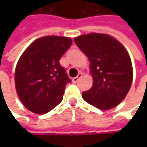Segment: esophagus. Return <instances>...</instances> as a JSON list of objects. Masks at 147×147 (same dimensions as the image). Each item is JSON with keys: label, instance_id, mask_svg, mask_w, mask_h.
Here are the masks:
<instances>
[{"label": "esophagus", "instance_id": "1", "mask_svg": "<svg viewBox=\"0 0 147 147\" xmlns=\"http://www.w3.org/2000/svg\"><path fill=\"white\" fill-rule=\"evenodd\" d=\"M82 76V72H80V73H78V75L76 76V77H74V78H72V82H73L74 83H76V82H78V80L81 78Z\"/></svg>", "mask_w": 147, "mask_h": 147}]
</instances>
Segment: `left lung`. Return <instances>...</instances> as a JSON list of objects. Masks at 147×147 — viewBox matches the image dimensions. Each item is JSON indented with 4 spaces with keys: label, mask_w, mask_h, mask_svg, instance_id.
<instances>
[{
    "label": "left lung",
    "mask_w": 147,
    "mask_h": 147,
    "mask_svg": "<svg viewBox=\"0 0 147 147\" xmlns=\"http://www.w3.org/2000/svg\"><path fill=\"white\" fill-rule=\"evenodd\" d=\"M74 41L89 59L94 79L92 88L82 92L83 100L104 111L116 107L132 84V63L127 50L105 34L82 35Z\"/></svg>",
    "instance_id": "obj_1"
}]
</instances>
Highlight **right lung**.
I'll return each instance as SVG.
<instances>
[{"label":"right lung","mask_w":147,"mask_h":147,"mask_svg":"<svg viewBox=\"0 0 147 147\" xmlns=\"http://www.w3.org/2000/svg\"><path fill=\"white\" fill-rule=\"evenodd\" d=\"M71 44L70 37L47 36L33 42L21 55L15 69L16 91L30 111L45 114L62 101L71 79L59 59Z\"/></svg>","instance_id":"add662e5"}]
</instances>
